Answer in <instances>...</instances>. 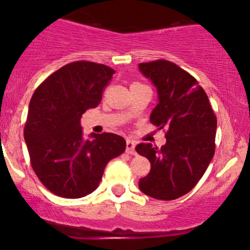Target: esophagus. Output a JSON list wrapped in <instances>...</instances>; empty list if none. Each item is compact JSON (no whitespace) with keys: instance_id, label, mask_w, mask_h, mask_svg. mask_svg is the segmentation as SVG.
I'll use <instances>...</instances> for the list:
<instances>
[{"instance_id":"1","label":"esophagus","mask_w":250,"mask_h":250,"mask_svg":"<svg viewBox=\"0 0 250 250\" xmlns=\"http://www.w3.org/2000/svg\"><path fill=\"white\" fill-rule=\"evenodd\" d=\"M125 151L130 155H135L136 151H135V143L131 140H127V143H125Z\"/></svg>"}]
</instances>
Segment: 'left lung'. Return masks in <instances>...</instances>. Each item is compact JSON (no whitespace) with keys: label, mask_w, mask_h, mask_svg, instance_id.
Wrapping results in <instances>:
<instances>
[{"label":"left lung","mask_w":250,"mask_h":250,"mask_svg":"<svg viewBox=\"0 0 250 250\" xmlns=\"http://www.w3.org/2000/svg\"><path fill=\"white\" fill-rule=\"evenodd\" d=\"M139 69L156 88L150 121L159 129L167 128L161 148L151 143L136 147L151 165L139 188L154 199L175 200L196 186L213 160L216 116L199 82L175 63L157 60L140 63Z\"/></svg>","instance_id":"obj_1"}]
</instances>
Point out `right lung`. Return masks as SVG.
I'll return each instance as SVG.
<instances>
[{"instance_id": "1", "label": "right lung", "mask_w": 250, "mask_h": 250, "mask_svg": "<svg viewBox=\"0 0 250 250\" xmlns=\"http://www.w3.org/2000/svg\"><path fill=\"white\" fill-rule=\"evenodd\" d=\"M115 73L99 63L77 61L60 68L31 96L24 141L34 171L51 193L79 199L99 187L105 166L125 149L111 133L83 136L82 114L96 108Z\"/></svg>"}]
</instances>
